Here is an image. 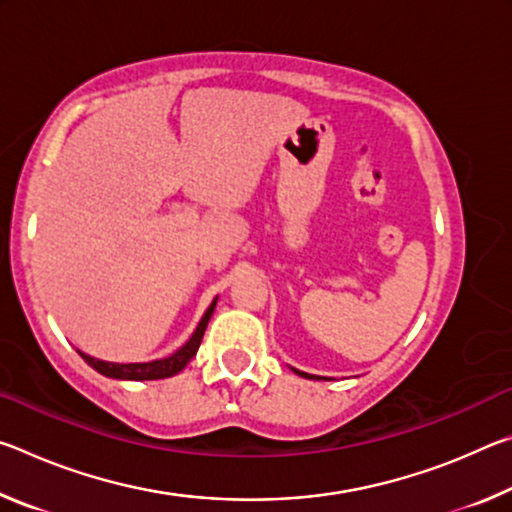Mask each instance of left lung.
<instances>
[{
	"label": "left lung",
	"instance_id": "obj_1",
	"mask_svg": "<svg viewBox=\"0 0 512 512\" xmlns=\"http://www.w3.org/2000/svg\"><path fill=\"white\" fill-rule=\"evenodd\" d=\"M293 372H296V375H300V377H305V379H320V377H316V375H307V372L296 370V368H293Z\"/></svg>",
	"mask_w": 512,
	"mask_h": 512
}]
</instances>
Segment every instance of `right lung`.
I'll list each match as a JSON object with an SVG mask.
<instances>
[{
  "label": "right lung",
  "instance_id": "add662e5",
  "mask_svg": "<svg viewBox=\"0 0 512 512\" xmlns=\"http://www.w3.org/2000/svg\"><path fill=\"white\" fill-rule=\"evenodd\" d=\"M214 307H216V298L210 307H207L205 316L201 318V323H198L196 332L192 334V339H189L183 348L176 350L167 359H155L149 363H110V361H101V359H94L90 354H83L81 357L90 363V366L101 372V375L112 377V379H131V381H146V379H164V377H173L178 375L180 370H183L189 361L196 357L198 352V345L203 341V334H205V327L210 323V318L214 314Z\"/></svg>",
  "mask_w": 512,
  "mask_h": 512
}]
</instances>
